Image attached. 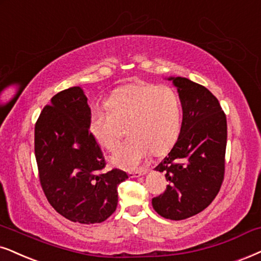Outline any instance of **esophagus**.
<instances>
[{"mask_svg": "<svg viewBox=\"0 0 261 261\" xmlns=\"http://www.w3.org/2000/svg\"><path fill=\"white\" fill-rule=\"evenodd\" d=\"M148 170H137V171H131V172H128V176H130L131 178H136V177H141L143 176V174L147 173Z\"/></svg>", "mask_w": 261, "mask_h": 261, "instance_id": "esophagus-1", "label": "esophagus"}]
</instances>
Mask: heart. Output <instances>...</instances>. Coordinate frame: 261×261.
Masks as SVG:
<instances>
[{
	"instance_id": "b5f03b06",
	"label": "heart",
	"mask_w": 261,
	"mask_h": 261,
	"mask_svg": "<svg viewBox=\"0 0 261 261\" xmlns=\"http://www.w3.org/2000/svg\"><path fill=\"white\" fill-rule=\"evenodd\" d=\"M106 106L107 110L91 111L89 127L97 143L112 151L119 144L126 126L130 138L111 158L115 166L133 170L150 150L164 154L176 143L182 108L172 88L128 84L117 89L107 98Z\"/></svg>"
}]
</instances>
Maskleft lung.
<instances>
[{"mask_svg":"<svg viewBox=\"0 0 261 261\" xmlns=\"http://www.w3.org/2000/svg\"><path fill=\"white\" fill-rule=\"evenodd\" d=\"M167 79L177 88L183 120L173 148L155 167L170 184L151 204L164 218L182 220L203 211L219 193L225 171L226 117L208 89L188 78Z\"/></svg>","mask_w":261,"mask_h":261,"instance_id":"left-lung-1","label":"left lung"}]
</instances>
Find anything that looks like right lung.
Listing matches in <instances>:
<instances>
[{"label":"right lung","mask_w":261,"mask_h":261,"mask_svg":"<svg viewBox=\"0 0 261 261\" xmlns=\"http://www.w3.org/2000/svg\"><path fill=\"white\" fill-rule=\"evenodd\" d=\"M90 107L83 89L58 92L35 125L39 182L53 208L74 223L95 224L111 217L118 204L124 171H105L106 161L89 130Z\"/></svg>","instance_id":"add662e5"}]
</instances>
